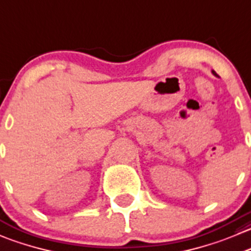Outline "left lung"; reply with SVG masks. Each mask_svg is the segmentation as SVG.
<instances>
[{"mask_svg": "<svg viewBox=\"0 0 251 251\" xmlns=\"http://www.w3.org/2000/svg\"><path fill=\"white\" fill-rule=\"evenodd\" d=\"M212 74H213V75H216V76H217V74H216V72H215V71H212Z\"/></svg>", "mask_w": 251, "mask_h": 251, "instance_id": "1", "label": "left lung"}]
</instances>
